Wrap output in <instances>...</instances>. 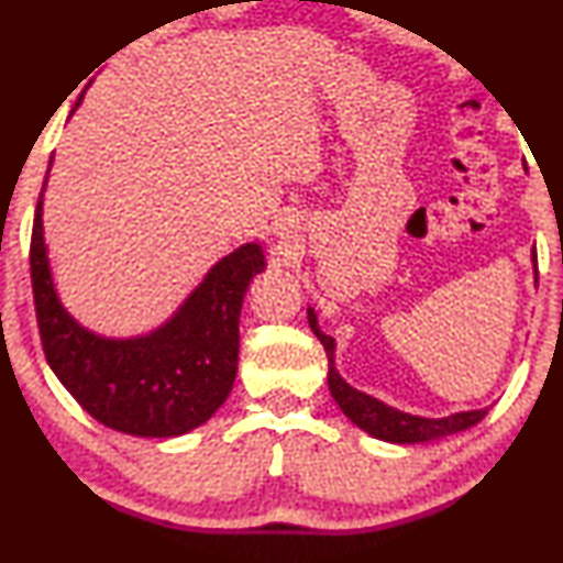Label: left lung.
Segmentation results:
<instances>
[{"label":"left lung","mask_w":563,"mask_h":563,"mask_svg":"<svg viewBox=\"0 0 563 563\" xmlns=\"http://www.w3.org/2000/svg\"><path fill=\"white\" fill-rule=\"evenodd\" d=\"M307 320H310L312 333L318 335V341L328 353L330 395H333L338 407L345 412V418H351V422H356V426L361 430H366L368 435L379 438V441H389V443H426V441H438V438L461 433V430L476 426V422L487 415V410H472V412L449 415V418H441V420L415 418V415L399 412L395 407H387L384 402H379V399L349 387L333 366V349H335L333 338L325 335L318 328V318H314L312 310H307Z\"/></svg>","instance_id":"8db88e82"}]
</instances>
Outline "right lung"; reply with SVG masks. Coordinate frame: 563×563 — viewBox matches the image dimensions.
Instances as JSON below:
<instances>
[{"label":"right lung","mask_w":563,"mask_h":563,"mask_svg":"<svg viewBox=\"0 0 563 563\" xmlns=\"http://www.w3.org/2000/svg\"><path fill=\"white\" fill-rule=\"evenodd\" d=\"M41 214L43 191L30 238L37 330L45 361L76 402L102 426L143 438L184 435L210 420L235 382L238 318L245 289L264 272L261 245L249 243L222 258L164 328L110 341L76 325L60 307Z\"/></svg>","instance_id":"obj_1"}]
</instances>
